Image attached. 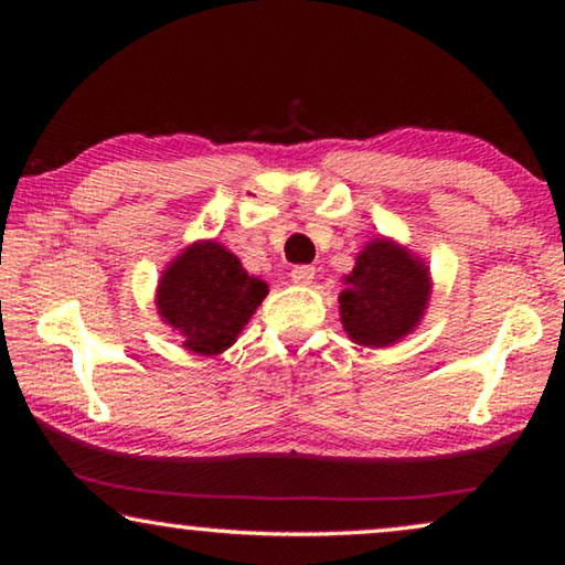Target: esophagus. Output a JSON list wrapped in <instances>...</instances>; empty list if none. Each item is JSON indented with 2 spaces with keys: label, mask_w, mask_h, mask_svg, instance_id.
I'll return each instance as SVG.
<instances>
[{
  "label": "esophagus",
  "mask_w": 565,
  "mask_h": 565,
  "mask_svg": "<svg viewBox=\"0 0 565 565\" xmlns=\"http://www.w3.org/2000/svg\"><path fill=\"white\" fill-rule=\"evenodd\" d=\"M313 266H309V264H299V266H294L291 269V281L294 284H301V286H306V284H311V279H313Z\"/></svg>",
  "instance_id": "34e87169"
}]
</instances>
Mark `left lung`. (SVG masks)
<instances>
[{"label": "left lung", "mask_w": 565, "mask_h": 565, "mask_svg": "<svg viewBox=\"0 0 565 565\" xmlns=\"http://www.w3.org/2000/svg\"><path fill=\"white\" fill-rule=\"evenodd\" d=\"M343 284L347 289L339 296L343 331L351 341L374 349L391 347L414 331L431 296L428 266L384 236L363 246Z\"/></svg>", "instance_id": "left-lung-1"}]
</instances>
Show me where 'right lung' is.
<instances>
[{
	"mask_svg": "<svg viewBox=\"0 0 565 565\" xmlns=\"http://www.w3.org/2000/svg\"><path fill=\"white\" fill-rule=\"evenodd\" d=\"M269 286L248 276L242 262L216 242L186 246L161 274L159 317L179 331L181 347L216 356L236 341Z\"/></svg>",
	"mask_w": 565,
	"mask_h": 565,
	"instance_id": "add662e5",
	"label": "right lung"
}]
</instances>
